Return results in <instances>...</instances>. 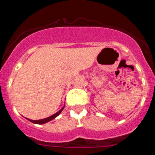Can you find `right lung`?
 I'll list each match as a JSON object with an SVG mask.
<instances>
[{"mask_svg": "<svg viewBox=\"0 0 155 155\" xmlns=\"http://www.w3.org/2000/svg\"><path fill=\"white\" fill-rule=\"evenodd\" d=\"M64 108H65V105H64V106H63V107L60 110V111H58V112H56V113H55L54 114L51 115V116L49 117H47V118H45V119H42V120H30V119H28V118H26V119H27V120H28V121H30V122H33V123H34V124H45V123H47V122H49V121H51V120H54V119L56 118V117H58V115H59L60 113H61L62 111H63Z\"/></svg>", "mask_w": 155, "mask_h": 155, "instance_id": "add662e5", "label": "right lung"}]
</instances>
